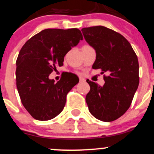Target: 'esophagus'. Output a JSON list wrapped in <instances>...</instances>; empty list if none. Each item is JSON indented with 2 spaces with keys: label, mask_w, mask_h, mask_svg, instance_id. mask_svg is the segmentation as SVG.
<instances>
[{
  "label": "esophagus",
  "mask_w": 154,
  "mask_h": 154,
  "mask_svg": "<svg viewBox=\"0 0 154 154\" xmlns=\"http://www.w3.org/2000/svg\"><path fill=\"white\" fill-rule=\"evenodd\" d=\"M79 81H80V82H85V79H84V78L80 77V78H79Z\"/></svg>",
  "instance_id": "esophagus-1"
}]
</instances>
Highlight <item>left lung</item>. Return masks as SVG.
I'll use <instances>...</instances> for the list:
<instances>
[{
    "mask_svg": "<svg viewBox=\"0 0 154 154\" xmlns=\"http://www.w3.org/2000/svg\"><path fill=\"white\" fill-rule=\"evenodd\" d=\"M82 31L96 51L93 69L108 74L103 86L87 80L91 87L85 99L89 112L100 121H115L128 110L138 89V57L127 39L115 30L95 26L84 27Z\"/></svg>",
    "mask_w": 154,
    "mask_h": 154,
    "instance_id": "8db88e82",
    "label": "left lung"
}]
</instances>
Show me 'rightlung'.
Returning <instances> with one entry per match:
<instances>
[{
  "label": "right lung",
  "mask_w": 154,
  "mask_h": 154,
  "mask_svg": "<svg viewBox=\"0 0 154 154\" xmlns=\"http://www.w3.org/2000/svg\"><path fill=\"white\" fill-rule=\"evenodd\" d=\"M83 39L77 28L45 29L32 36L16 60V86L26 110L38 121L53 119L63 111L66 94L79 82L70 74L57 82L49 79L63 66L66 53Z\"/></svg>",
  "instance_id": "add662e5"
}]
</instances>
